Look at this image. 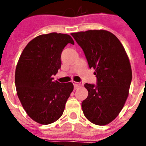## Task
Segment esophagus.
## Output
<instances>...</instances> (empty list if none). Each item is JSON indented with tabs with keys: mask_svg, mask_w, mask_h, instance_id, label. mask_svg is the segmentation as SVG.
<instances>
[{
	"mask_svg": "<svg viewBox=\"0 0 146 146\" xmlns=\"http://www.w3.org/2000/svg\"><path fill=\"white\" fill-rule=\"evenodd\" d=\"M73 85H74V89L75 90H76V89H78V88H79V87H80V86H82V85H83V82H75V81H73Z\"/></svg>",
	"mask_w": 146,
	"mask_h": 146,
	"instance_id": "1",
	"label": "esophagus"
}]
</instances>
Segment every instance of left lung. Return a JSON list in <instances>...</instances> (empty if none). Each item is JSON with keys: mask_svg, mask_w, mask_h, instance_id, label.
<instances>
[{"mask_svg": "<svg viewBox=\"0 0 146 146\" xmlns=\"http://www.w3.org/2000/svg\"><path fill=\"white\" fill-rule=\"evenodd\" d=\"M95 70L97 85L85 83L88 96L82 102L85 117L95 124L112 121L123 108L132 80L130 62L118 38L106 30L72 33Z\"/></svg>", "mask_w": 146, "mask_h": 146, "instance_id": "1", "label": "left lung"}]
</instances>
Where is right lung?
<instances>
[{
	"instance_id": "add662e5",
	"label": "right lung",
	"mask_w": 146,
	"mask_h": 146,
	"mask_svg": "<svg viewBox=\"0 0 146 146\" xmlns=\"http://www.w3.org/2000/svg\"><path fill=\"white\" fill-rule=\"evenodd\" d=\"M71 36L56 32L36 36L27 44L15 70V87L19 100L29 117L41 124L58 120L64 113L73 90L72 82L54 81L61 68V56Z\"/></svg>"
}]
</instances>
